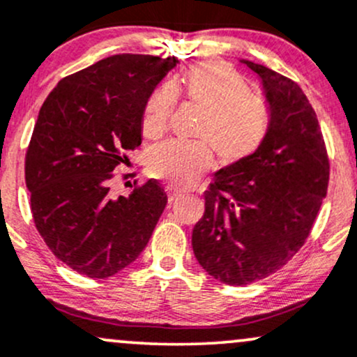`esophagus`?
<instances>
[{"label":"esophagus","instance_id":"1","mask_svg":"<svg viewBox=\"0 0 357 357\" xmlns=\"http://www.w3.org/2000/svg\"><path fill=\"white\" fill-rule=\"evenodd\" d=\"M166 193H167V202L169 203H174L176 199L181 197V193H179L178 190H174V188H167Z\"/></svg>","mask_w":357,"mask_h":357}]
</instances>
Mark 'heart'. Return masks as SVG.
Here are the masks:
<instances>
[{
  "label": "heart",
  "mask_w": 357,
  "mask_h": 357,
  "mask_svg": "<svg viewBox=\"0 0 357 357\" xmlns=\"http://www.w3.org/2000/svg\"><path fill=\"white\" fill-rule=\"evenodd\" d=\"M176 95H185L202 109L197 137L210 144L172 142L155 147L149 154L147 171L172 186L188 188L213 166L215 149L223 162H237L254 154L271 127V113L256 98L237 73L217 62L195 66L181 81L160 86L149 96L142 113V135L159 140L167 132Z\"/></svg>",
  "instance_id": "heart-1"
}]
</instances>
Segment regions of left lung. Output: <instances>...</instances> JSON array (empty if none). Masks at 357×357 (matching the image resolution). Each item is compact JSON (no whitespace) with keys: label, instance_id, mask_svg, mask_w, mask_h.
Returning <instances> with one entry per match:
<instances>
[{"label":"left lung","instance_id":"1","mask_svg":"<svg viewBox=\"0 0 357 357\" xmlns=\"http://www.w3.org/2000/svg\"><path fill=\"white\" fill-rule=\"evenodd\" d=\"M264 89L271 127L254 154L215 172L193 252L210 276L244 287L276 273L305 244L327 195V149L295 81L242 59Z\"/></svg>","mask_w":357,"mask_h":357}]
</instances>
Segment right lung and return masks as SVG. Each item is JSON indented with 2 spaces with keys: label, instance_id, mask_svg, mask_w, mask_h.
<instances>
[{
  "label": "right lung",
  "instance_id": "add662e5",
  "mask_svg": "<svg viewBox=\"0 0 357 357\" xmlns=\"http://www.w3.org/2000/svg\"><path fill=\"white\" fill-rule=\"evenodd\" d=\"M176 57L119 54L59 81L25 155L33 222L47 248L88 278H109L146 249L167 203L155 179L109 193L113 169L142 142L149 96ZM130 174H125V178Z\"/></svg>",
  "mask_w": 357,
  "mask_h": 357
}]
</instances>
